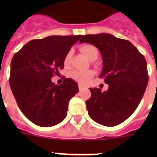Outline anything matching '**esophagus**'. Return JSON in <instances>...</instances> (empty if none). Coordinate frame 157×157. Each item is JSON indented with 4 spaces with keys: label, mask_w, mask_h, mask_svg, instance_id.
<instances>
[{
    "label": "esophagus",
    "mask_w": 157,
    "mask_h": 157,
    "mask_svg": "<svg viewBox=\"0 0 157 157\" xmlns=\"http://www.w3.org/2000/svg\"><path fill=\"white\" fill-rule=\"evenodd\" d=\"M84 88H85V87L83 86L82 85H81V84H78V89H79V90H82Z\"/></svg>",
    "instance_id": "34e87169"
}]
</instances>
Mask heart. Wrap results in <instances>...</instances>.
<instances>
[{
    "label": "heart",
    "instance_id": "1",
    "mask_svg": "<svg viewBox=\"0 0 157 157\" xmlns=\"http://www.w3.org/2000/svg\"><path fill=\"white\" fill-rule=\"evenodd\" d=\"M79 49L90 60H95L98 56V48L94 45H91V44H84L82 45L79 47ZM72 51L70 50L67 52L66 54V56L64 57V60L63 63L65 65H67L71 60V57ZM94 71H73L70 73V76L72 79H74L77 82L80 83V84H83L85 85L89 82V80L91 78L94 76Z\"/></svg>",
    "mask_w": 157,
    "mask_h": 157
}]
</instances>
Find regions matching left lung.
Returning <instances> with one entry per match:
<instances>
[{
  "label": "left lung",
  "instance_id": "1",
  "mask_svg": "<svg viewBox=\"0 0 157 157\" xmlns=\"http://www.w3.org/2000/svg\"><path fill=\"white\" fill-rule=\"evenodd\" d=\"M86 42L100 50L103 69L99 78L109 85L108 90L90 88L86 101L90 117L106 127L119 125L138 108L145 91L149 75L145 57L132 43L110 34H86Z\"/></svg>",
  "mask_w": 157,
  "mask_h": 157
}]
</instances>
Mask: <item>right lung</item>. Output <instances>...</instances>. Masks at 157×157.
I'll return each instance as SVG.
<instances>
[{"mask_svg":"<svg viewBox=\"0 0 157 157\" xmlns=\"http://www.w3.org/2000/svg\"><path fill=\"white\" fill-rule=\"evenodd\" d=\"M82 35H52L30 41L15 53L11 62L9 84L19 109L40 127L55 126L67 116L68 103L78 92L68 78L60 85L52 82L63 68L66 54Z\"/></svg>","mask_w":157,"mask_h":157,"instance_id":"obj_1","label":"right lung"}]
</instances>
